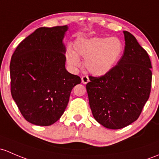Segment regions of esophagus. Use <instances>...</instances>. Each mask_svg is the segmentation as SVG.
<instances>
[{"label":"esophagus","mask_w":159,"mask_h":159,"mask_svg":"<svg viewBox=\"0 0 159 159\" xmlns=\"http://www.w3.org/2000/svg\"><path fill=\"white\" fill-rule=\"evenodd\" d=\"M89 81V78L88 76H82L81 77V82L84 84H86Z\"/></svg>","instance_id":"esophagus-1"}]
</instances>
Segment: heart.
I'll return each instance as SVG.
<instances>
[{
    "mask_svg": "<svg viewBox=\"0 0 159 159\" xmlns=\"http://www.w3.org/2000/svg\"><path fill=\"white\" fill-rule=\"evenodd\" d=\"M73 48L74 51L68 49L66 52L68 64L77 69L81 66L79 57L84 58L86 69L98 77L111 71L124 51V45L117 37H78Z\"/></svg>",
    "mask_w": 159,
    "mask_h": 159,
    "instance_id": "b5f03b06",
    "label": "heart"
}]
</instances>
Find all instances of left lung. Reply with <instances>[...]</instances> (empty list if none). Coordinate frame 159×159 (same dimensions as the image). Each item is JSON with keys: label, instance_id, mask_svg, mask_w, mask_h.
Masks as SVG:
<instances>
[{"label": "left lung", "instance_id": "8db88e82", "mask_svg": "<svg viewBox=\"0 0 159 159\" xmlns=\"http://www.w3.org/2000/svg\"><path fill=\"white\" fill-rule=\"evenodd\" d=\"M125 48L117 65L108 74L89 77L86 84L94 119L111 129L127 126L138 119L149 98L152 65L146 51L133 35L123 31Z\"/></svg>", "mask_w": 159, "mask_h": 159}]
</instances>
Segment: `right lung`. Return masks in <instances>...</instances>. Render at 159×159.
I'll use <instances>...</instances> for the list:
<instances>
[{"instance_id":"right-lung-1","label":"right lung","mask_w":159,"mask_h":159,"mask_svg":"<svg viewBox=\"0 0 159 159\" xmlns=\"http://www.w3.org/2000/svg\"><path fill=\"white\" fill-rule=\"evenodd\" d=\"M68 30V25L39 28L18 45L11 58V95L32 124L50 126L59 120L71 90L81 83L66 68L63 39Z\"/></svg>"}]
</instances>
